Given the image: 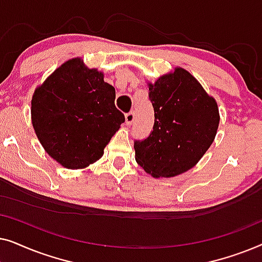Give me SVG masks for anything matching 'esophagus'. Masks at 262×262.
<instances>
[{
    "instance_id": "34e87169",
    "label": "esophagus",
    "mask_w": 262,
    "mask_h": 262,
    "mask_svg": "<svg viewBox=\"0 0 262 262\" xmlns=\"http://www.w3.org/2000/svg\"><path fill=\"white\" fill-rule=\"evenodd\" d=\"M135 119H136V113H135V111H130V112L125 114V123H126V125H128V126L134 124Z\"/></svg>"
}]
</instances>
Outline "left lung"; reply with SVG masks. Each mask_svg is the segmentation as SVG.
I'll return each instance as SVG.
<instances>
[{"mask_svg":"<svg viewBox=\"0 0 262 262\" xmlns=\"http://www.w3.org/2000/svg\"><path fill=\"white\" fill-rule=\"evenodd\" d=\"M155 123L135 139L136 161L154 178H171L194 167L212 144L220 124L217 102L188 71L177 68L149 84Z\"/></svg>","mask_w":262,"mask_h":262,"instance_id":"obj_1","label":"left lung"}]
</instances>
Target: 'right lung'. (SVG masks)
Wrapping results in <instances>:
<instances>
[{
    "mask_svg": "<svg viewBox=\"0 0 262 262\" xmlns=\"http://www.w3.org/2000/svg\"><path fill=\"white\" fill-rule=\"evenodd\" d=\"M116 89L80 58L59 67L32 99V124L45 151L69 169L94 163L125 121Z\"/></svg>",
    "mask_w": 262,
    "mask_h": 262,
    "instance_id": "obj_1",
    "label": "right lung"
}]
</instances>
